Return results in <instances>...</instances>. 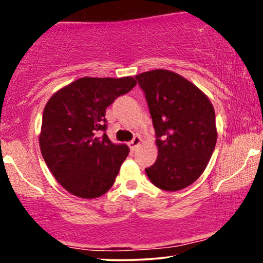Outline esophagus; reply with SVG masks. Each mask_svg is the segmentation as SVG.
I'll return each mask as SVG.
<instances>
[{
	"label": "esophagus",
	"instance_id": "1",
	"mask_svg": "<svg viewBox=\"0 0 263 263\" xmlns=\"http://www.w3.org/2000/svg\"><path fill=\"white\" fill-rule=\"evenodd\" d=\"M140 142H141V138H140V136H134V139L128 142V146L130 147L132 151H135L136 147L140 145Z\"/></svg>",
	"mask_w": 263,
	"mask_h": 263
}]
</instances>
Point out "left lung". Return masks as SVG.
Masks as SVG:
<instances>
[{
	"label": "left lung",
	"mask_w": 263,
	"mask_h": 263,
	"mask_svg": "<svg viewBox=\"0 0 263 263\" xmlns=\"http://www.w3.org/2000/svg\"><path fill=\"white\" fill-rule=\"evenodd\" d=\"M135 78L157 136L158 158L146 174L166 192L186 188L202 175L217 143L213 105L200 88L174 71L156 69Z\"/></svg>",
	"instance_id": "1"
}]
</instances>
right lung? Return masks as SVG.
<instances>
[{
  "mask_svg": "<svg viewBox=\"0 0 263 263\" xmlns=\"http://www.w3.org/2000/svg\"><path fill=\"white\" fill-rule=\"evenodd\" d=\"M136 85L134 78H81L52 95L43 112L39 146L45 164L67 192L95 199L112 186L129 154L106 130V107Z\"/></svg>",
  "mask_w": 263,
  "mask_h": 263,
  "instance_id": "right-lung-1",
  "label": "right lung"
}]
</instances>
